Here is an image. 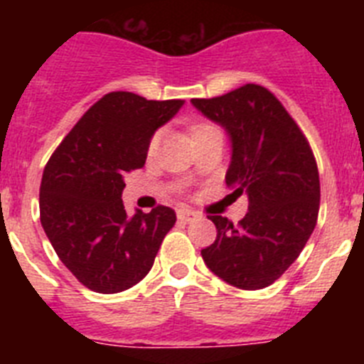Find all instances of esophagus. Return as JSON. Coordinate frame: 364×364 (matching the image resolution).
<instances>
[{
  "label": "esophagus",
  "instance_id": "obj_1",
  "mask_svg": "<svg viewBox=\"0 0 364 364\" xmlns=\"http://www.w3.org/2000/svg\"><path fill=\"white\" fill-rule=\"evenodd\" d=\"M176 217H178V220H182V222H193V220H197L198 213L197 211L188 210V208H182V210H178Z\"/></svg>",
  "mask_w": 364,
  "mask_h": 364
}]
</instances>
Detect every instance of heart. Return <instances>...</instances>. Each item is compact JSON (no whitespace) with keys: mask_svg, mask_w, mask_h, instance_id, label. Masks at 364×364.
<instances>
[{"mask_svg":"<svg viewBox=\"0 0 364 364\" xmlns=\"http://www.w3.org/2000/svg\"><path fill=\"white\" fill-rule=\"evenodd\" d=\"M215 131H218L215 125L211 124H205V122H198V124H193L191 127H189V134H191L193 142H197V140H200V138H204L205 134L210 133H215ZM159 140H160V134H153V138L149 140V146H147V153L153 154L154 149H156V146H159Z\"/></svg>","mask_w":364,"mask_h":364,"instance_id":"heart-1","label":"heart"}]
</instances>
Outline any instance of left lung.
<instances>
[{"mask_svg":"<svg viewBox=\"0 0 364 364\" xmlns=\"http://www.w3.org/2000/svg\"><path fill=\"white\" fill-rule=\"evenodd\" d=\"M198 111L222 125L231 140L226 186L247 195L239 226L210 215L217 239L202 250L211 272L240 290H260L294 264L317 224L321 184L306 136L266 87L246 85L193 98Z\"/></svg>","mask_w":364,"mask_h":364,"instance_id":"obj_1","label":"left lung"}]
</instances>
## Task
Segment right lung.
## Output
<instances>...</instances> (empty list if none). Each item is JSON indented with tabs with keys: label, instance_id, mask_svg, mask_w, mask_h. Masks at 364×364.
I'll use <instances>...</instances> for the list:
<instances>
[{
	"label": "right lung",
	"instance_id": "1",
	"mask_svg": "<svg viewBox=\"0 0 364 364\" xmlns=\"http://www.w3.org/2000/svg\"><path fill=\"white\" fill-rule=\"evenodd\" d=\"M184 100H146L117 91L100 98L56 147L43 169L40 220L60 260L89 290L118 294L149 273L171 208L127 217L124 176L144 167L154 131Z\"/></svg>",
	"mask_w": 364,
	"mask_h": 364
}]
</instances>
